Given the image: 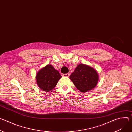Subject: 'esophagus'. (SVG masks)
<instances>
[{
  "label": "esophagus",
  "instance_id": "34e87169",
  "mask_svg": "<svg viewBox=\"0 0 132 132\" xmlns=\"http://www.w3.org/2000/svg\"><path fill=\"white\" fill-rule=\"evenodd\" d=\"M69 75H70L69 73H67V74H63V76H64V77H68V76H69Z\"/></svg>",
  "mask_w": 132,
  "mask_h": 132
}]
</instances>
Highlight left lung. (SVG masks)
<instances>
[{
	"mask_svg": "<svg viewBox=\"0 0 132 132\" xmlns=\"http://www.w3.org/2000/svg\"><path fill=\"white\" fill-rule=\"evenodd\" d=\"M98 75L92 67L80 64L71 73L69 78L75 87L82 92H87L96 86L98 81Z\"/></svg>",
	"mask_w": 132,
	"mask_h": 132,
	"instance_id": "1",
	"label": "left lung"
}]
</instances>
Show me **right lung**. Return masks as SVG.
Returning <instances> with one entry per match:
<instances>
[{"mask_svg": "<svg viewBox=\"0 0 132 132\" xmlns=\"http://www.w3.org/2000/svg\"><path fill=\"white\" fill-rule=\"evenodd\" d=\"M61 77L62 76L58 71L51 65H48L42 68L36 76L38 86L46 92L53 89Z\"/></svg>", "mask_w": 132, "mask_h": 132, "instance_id": "1", "label": "right lung"}]
</instances>
